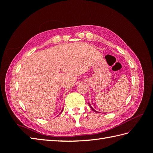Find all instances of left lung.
Returning <instances> with one entry per match:
<instances>
[{
  "label": "left lung",
  "mask_w": 153,
  "mask_h": 153,
  "mask_svg": "<svg viewBox=\"0 0 153 153\" xmlns=\"http://www.w3.org/2000/svg\"><path fill=\"white\" fill-rule=\"evenodd\" d=\"M88 104H89V106L91 107V109H92V110H93V111H94V112H97V111H96V110H95V109H94V108H93V107L91 106V104H90L89 102H88Z\"/></svg>",
  "instance_id": "left-lung-1"
}]
</instances>
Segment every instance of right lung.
Returning a JSON list of instances; mask_svg holds the SVG:
<instances>
[{
  "mask_svg": "<svg viewBox=\"0 0 153 153\" xmlns=\"http://www.w3.org/2000/svg\"><path fill=\"white\" fill-rule=\"evenodd\" d=\"M62 110H63V109H62Z\"/></svg>",
  "mask_w": 153,
  "mask_h": 153,
  "instance_id": "1",
  "label": "right lung"
}]
</instances>
